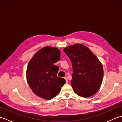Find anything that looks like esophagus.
I'll use <instances>...</instances> for the list:
<instances>
[{
  "mask_svg": "<svg viewBox=\"0 0 122 122\" xmlns=\"http://www.w3.org/2000/svg\"><path fill=\"white\" fill-rule=\"evenodd\" d=\"M64 79H65V80H66V82L67 83V82H68V79H67V78L66 77H64Z\"/></svg>",
  "mask_w": 122,
  "mask_h": 122,
  "instance_id": "obj_1",
  "label": "esophagus"
}]
</instances>
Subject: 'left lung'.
<instances>
[{
    "instance_id": "left-lung-1",
    "label": "left lung",
    "mask_w": 122,
    "mask_h": 122,
    "mask_svg": "<svg viewBox=\"0 0 122 122\" xmlns=\"http://www.w3.org/2000/svg\"><path fill=\"white\" fill-rule=\"evenodd\" d=\"M72 62V87L76 94L88 97L95 94L102 82V64L90 49L81 44L64 49Z\"/></svg>"
}]
</instances>
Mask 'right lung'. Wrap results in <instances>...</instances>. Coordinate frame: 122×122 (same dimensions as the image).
Returning a JSON list of instances; mask_svg holds the SVG:
<instances>
[{
	"instance_id": "1",
	"label": "right lung",
	"mask_w": 122,
	"mask_h": 122,
	"mask_svg": "<svg viewBox=\"0 0 122 122\" xmlns=\"http://www.w3.org/2000/svg\"><path fill=\"white\" fill-rule=\"evenodd\" d=\"M60 54L58 49L45 46L37 52L28 63L27 81L38 97L51 100L66 83L65 79L57 76L59 68L54 64L60 59Z\"/></svg>"
}]
</instances>
